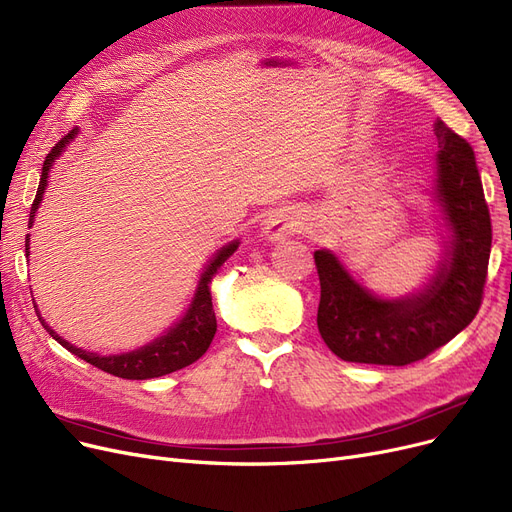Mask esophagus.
Returning a JSON list of instances; mask_svg holds the SVG:
<instances>
[{
	"instance_id": "34e87169",
	"label": "esophagus",
	"mask_w": 512,
	"mask_h": 512,
	"mask_svg": "<svg viewBox=\"0 0 512 512\" xmlns=\"http://www.w3.org/2000/svg\"><path fill=\"white\" fill-rule=\"evenodd\" d=\"M300 229V221L296 216H291L287 212H279V214H273L269 221H266L264 225V233L269 239H283L285 235H291L296 233Z\"/></svg>"
}]
</instances>
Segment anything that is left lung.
I'll return each mask as SVG.
<instances>
[{
  "label": "left lung",
  "mask_w": 512,
  "mask_h": 512,
  "mask_svg": "<svg viewBox=\"0 0 512 512\" xmlns=\"http://www.w3.org/2000/svg\"><path fill=\"white\" fill-rule=\"evenodd\" d=\"M437 200L452 233L448 258L423 294L379 300L360 287L325 250L314 252L321 281L316 325L329 350L346 362L404 364L423 360L465 329L483 302L492 221L471 145L440 118Z\"/></svg>",
  "instance_id": "1"
}]
</instances>
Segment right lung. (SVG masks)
I'll use <instances>...</instances> for the list:
<instances>
[{
    "label": "right lung",
    "mask_w": 512,
    "mask_h": 512,
    "mask_svg": "<svg viewBox=\"0 0 512 512\" xmlns=\"http://www.w3.org/2000/svg\"><path fill=\"white\" fill-rule=\"evenodd\" d=\"M77 135V129H72L66 137H62L52 152L45 156L43 162V170H41V181L37 187V196L35 202L31 206V216H29V225H33L35 221V212L41 204L43 198V189L47 187V173H50L52 162L56 160V156L62 152L64 145ZM24 250H27L29 256V235H27V243H24ZM237 250V241L229 243L227 248H223L214 256V260L208 264L206 273L202 275L200 287L196 300H193L191 308L187 310L185 319L170 329L166 335H162L160 339H156L154 344L145 346L137 352H129V354H120V356H97L93 352H85L81 348H75L72 344H68L66 339H62L52 327H47L45 321L41 319V314L37 312L41 325L47 329L56 342L60 346H64L68 352H72L75 356L87 360L93 367L102 369L114 377H123V379H154V377H162L173 371H179L183 367H189L191 362H196L210 346L212 337L216 333V316H214V308H212V296H210V281L214 277V273L221 269V264ZM37 310V308H35Z\"/></svg>",
    "instance_id": "add662e5"
}]
</instances>
